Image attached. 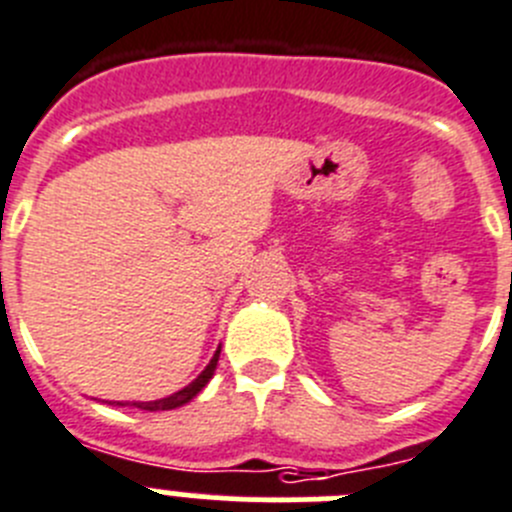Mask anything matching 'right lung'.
<instances>
[{
    "mask_svg": "<svg viewBox=\"0 0 512 512\" xmlns=\"http://www.w3.org/2000/svg\"><path fill=\"white\" fill-rule=\"evenodd\" d=\"M219 352H222V347L216 349L214 357H211L209 365L204 367V372H201L199 377L193 382H188L186 388L178 390V393L168 395V398H160V400H132V403H127V400H109L112 405H135V408H140V411H173V408H181V405L191 403L196 395L201 393V390L206 388V382L214 377V370H216V362H219Z\"/></svg>",
    "mask_w": 512,
    "mask_h": 512,
    "instance_id": "1",
    "label": "right lung"
}]
</instances>
